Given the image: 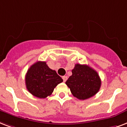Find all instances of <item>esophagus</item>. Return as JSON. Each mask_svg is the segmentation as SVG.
<instances>
[{
    "label": "esophagus",
    "mask_w": 127,
    "mask_h": 127,
    "mask_svg": "<svg viewBox=\"0 0 127 127\" xmlns=\"http://www.w3.org/2000/svg\"><path fill=\"white\" fill-rule=\"evenodd\" d=\"M62 79L64 80V82H65L67 81V76H63Z\"/></svg>",
    "instance_id": "esophagus-1"
}]
</instances>
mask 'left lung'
<instances>
[{"label":"left lung","instance_id":"obj_1","mask_svg":"<svg viewBox=\"0 0 127 127\" xmlns=\"http://www.w3.org/2000/svg\"><path fill=\"white\" fill-rule=\"evenodd\" d=\"M72 75L65 84L70 89L72 95L80 100L93 97L99 91L101 81L99 74L87 65H75Z\"/></svg>","mask_w":127,"mask_h":127}]
</instances>
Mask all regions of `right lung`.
I'll use <instances>...</instances> for the list:
<instances>
[{"instance_id":"right-lung-1","label":"right lung","mask_w":127,"mask_h":127,"mask_svg":"<svg viewBox=\"0 0 127 127\" xmlns=\"http://www.w3.org/2000/svg\"><path fill=\"white\" fill-rule=\"evenodd\" d=\"M63 79L46 62H37L30 66L25 77L26 88L32 95L40 99L50 96Z\"/></svg>"}]
</instances>
